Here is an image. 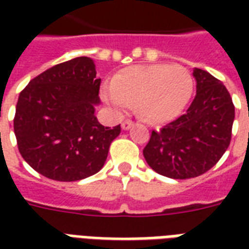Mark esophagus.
<instances>
[{
    "label": "esophagus",
    "mask_w": 249,
    "mask_h": 249,
    "mask_svg": "<svg viewBox=\"0 0 249 249\" xmlns=\"http://www.w3.org/2000/svg\"><path fill=\"white\" fill-rule=\"evenodd\" d=\"M130 128H133V123L129 120H125L124 123L121 124V129L123 130H129Z\"/></svg>",
    "instance_id": "esophagus-1"
}]
</instances>
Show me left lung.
I'll return each mask as SVG.
<instances>
[{"label":"left lung","instance_id":"obj_1","mask_svg":"<svg viewBox=\"0 0 249 249\" xmlns=\"http://www.w3.org/2000/svg\"><path fill=\"white\" fill-rule=\"evenodd\" d=\"M101 78L89 57L48 69L19 93L14 135L21 156L35 171L57 181H77L105 164L120 125L96 117Z\"/></svg>","mask_w":249,"mask_h":249}]
</instances>
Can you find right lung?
<instances>
[{
    "label": "right lung",
    "mask_w": 249,
    "mask_h": 249,
    "mask_svg": "<svg viewBox=\"0 0 249 249\" xmlns=\"http://www.w3.org/2000/svg\"><path fill=\"white\" fill-rule=\"evenodd\" d=\"M196 96L178 120L153 130L144 148L148 165L169 178L203 175L224 155L231 142L235 108L225 87L209 73L193 71Z\"/></svg>",
    "instance_id": "right-lung-1"
}]
</instances>
